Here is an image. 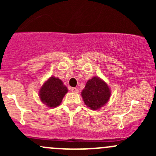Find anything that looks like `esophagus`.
I'll return each mask as SVG.
<instances>
[{
	"mask_svg": "<svg viewBox=\"0 0 156 156\" xmlns=\"http://www.w3.org/2000/svg\"><path fill=\"white\" fill-rule=\"evenodd\" d=\"M71 90H72V93H75V94H78V89L76 87H72V89H71Z\"/></svg>",
	"mask_w": 156,
	"mask_h": 156,
	"instance_id": "1",
	"label": "esophagus"
}]
</instances>
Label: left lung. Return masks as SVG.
Listing matches in <instances>:
<instances>
[{
    "mask_svg": "<svg viewBox=\"0 0 156 156\" xmlns=\"http://www.w3.org/2000/svg\"><path fill=\"white\" fill-rule=\"evenodd\" d=\"M111 91L103 80L95 76L88 80L81 96L86 106L92 110L103 107L109 100Z\"/></svg>",
    "mask_w": 156,
    "mask_h": 156,
    "instance_id": "8db88e82",
    "label": "left lung"
}]
</instances>
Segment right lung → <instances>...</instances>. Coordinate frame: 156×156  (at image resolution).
<instances>
[{
	"label": "right lung",
	"mask_w": 156,
	"mask_h": 156,
	"mask_svg": "<svg viewBox=\"0 0 156 156\" xmlns=\"http://www.w3.org/2000/svg\"><path fill=\"white\" fill-rule=\"evenodd\" d=\"M68 89L59 78L54 76L47 80L39 90V97L50 108H55L62 102Z\"/></svg>",
	"instance_id": "obj_1"
}]
</instances>
